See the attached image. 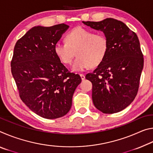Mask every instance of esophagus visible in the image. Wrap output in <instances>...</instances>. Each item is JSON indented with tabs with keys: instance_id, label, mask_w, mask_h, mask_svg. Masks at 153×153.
I'll list each match as a JSON object with an SVG mask.
<instances>
[{
	"instance_id": "obj_1",
	"label": "esophagus",
	"mask_w": 153,
	"mask_h": 153,
	"mask_svg": "<svg viewBox=\"0 0 153 153\" xmlns=\"http://www.w3.org/2000/svg\"><path fill=\"white\" fill-rule=\"evenodd\" d=\"M79 76H80V77H81L82 80H84L85 79V76H84V74H79Z\"/></svg>"
}]
</instances>
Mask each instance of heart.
<instances>
[{
	"label": "heart",
	"instance_id": "1",
	"mask_svg": "<svg viewBox=\"0 0 153 153\" xmlns=\"http://www.w3.org/2000/svg\"><path fill=\"white\" fill-rule=\"evenodd\" d=\"M66 42H58L54 51L62 63L70 64L72 71H82L88 67H95L102 63L108 50L107 38L102 33H94L78 27L70 31L65 38Z\"/></svg>",
	"mask_w": 153,
	"mask_h": 153
}]
</instances>
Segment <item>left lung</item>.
<instances>
[{"mask_svg": "<svg viewBox=\"0 0 153 153\" xmlns=\"http://www.w3.org/2000/svg\"><path fill=\"white\" fill-rule=\"evenodd\" d=\"M82 23L101 31L108 42L104 60L86 76L92 84L93 103L103 113L120 112L131 104L138 90L144 58L138 36L113 18Z\"/></svg>", "mask_w": 153, "mask_h": 153, "instance_id": "left-lung-1", "label": "left lung"}]
</instances>
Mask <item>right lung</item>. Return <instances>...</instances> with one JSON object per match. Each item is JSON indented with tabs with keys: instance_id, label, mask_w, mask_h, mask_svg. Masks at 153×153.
Masks as SVG:
<instances>
[{
	"instance_id": "1",
	"label": "right lung",
	"mask_w": 153,
	"mask_h": 153,
	"mask_svg": "<svg viewBox=\"0 0 153 153\" xmlns=\"http://www.w3.org/2000/svg\"><path fill=\"white\" fill-rule=\"evenodd\" d=\"M65 24L35 26L15 44L11 73L19 97L40 117L56 119L69 112L82 79L70 73L55 55L54 47L69 28Z\"/></svg>"
}]
</instances>
